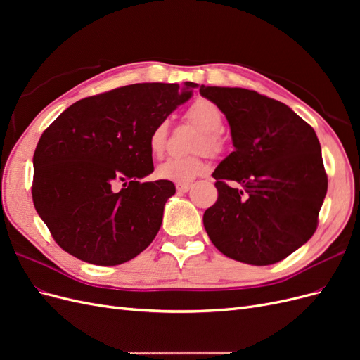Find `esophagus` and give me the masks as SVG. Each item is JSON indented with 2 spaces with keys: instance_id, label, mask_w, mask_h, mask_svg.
<instances>
[{
  "instance_id": "34e87169",
  "label": "esophagus",
  "mask_w": 360,
  "mask_h": 360,
  "mask_svg": "<svg viewBox=\"0 0 360 360\" xmlns=\"http://www.w3.org/2000/svg\"><path fill=\"white\" fill-rule=\"evenodd\" d=\"M176 188H177L179 192L184 193V192H188V191L192 188V184H191V183H177Z\"/></svg>"
}]
</instances>
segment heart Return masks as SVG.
Returning a JSON list of instances; mask_svg holds the SVG:
<instances>
[{
  "label": "heart",
  "instance_id": "obj_1",
  "mask_svg": "<svg viewBox=\"0 0 360 360\" xmlns=\"http://www.w3.org/2000/svg\"><path fill=\"white\" fill-rule=\"evenodd\" d=\"M186 118L189 122L201 129V135L198 136L197 150H204L205 153L212 156L221 155L225 150L226 141L222 123L224 114L221 108L209 99L195 101L186 111ZM168 138V122L158 123L148 136V147L153 156H162L167 148ZM207 171V163L201 155L197 156H176L162 162L156 169V176L162 180L172 183H189L197 179Z\"/></svg>",
  "mask_w": 360,
  "mask_h": 360
}]
</instances>
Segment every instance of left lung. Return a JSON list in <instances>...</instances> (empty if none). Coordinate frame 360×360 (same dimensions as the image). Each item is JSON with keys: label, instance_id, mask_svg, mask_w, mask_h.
I'll return each mask as SVG.
<instances>
[{"label": "left lung", "instance_id": "left-lung-1", "mask_svg": "<svg viewBox=\"0 0 360 360\" xmlns=\"http://www.w3.org/2000/svg\"><path fill=\"white\" fill-rule=\"evenodd\" d=\"M230 123L234 151L213 172L217 201L204 213L212 243L252 266L287 258L317 230L328 192L314 129L254 90L200 86Z\"/></svg>", "mask_w": 360, "mask_h": 360}]
</instances>
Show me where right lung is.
I'll return each mask as SVG.
<instances>
[{
    "mask_svg": "<svg viewBox=\"0 0 360 360\" xmlns=\"http://www.w3.org/2000/svg\"><path fill=\"white\" fill-rule=\"evenodd\" d=\"M195 86L146 82L85 97L41 134L32 202L61 249L85 263L118 266L153 242L176 186L139 181L155 169L148 136Z\"/></svg>",
    "mask_w": 360,
    "mask_h": 360,
    "instance_id": "obj_1",
    "label": "right lung"
}]
</instances>
